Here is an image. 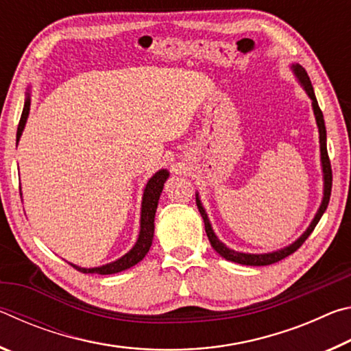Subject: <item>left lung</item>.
<instances>
[{
    "label": "left lung",
    "mask_w": 351,
    "mask_h": 351,
    "mask_svg": "<svg viewBox=\"0 0 351 351\" xmlns=\"http://www.w3.org/2000/svg\"><path fill=\"white\" fill-rule=\"evenodd\" d=\"M291 71H293L297 82L300 83V86L304 88L305 93L308 94V97L311 99V106H313V112H314V117H316V123H317V128H319V144H320V165H322V173H324V197H322V203H320L319 209L316 212V215H314L313 221L308 226L304 234H302L299 239L291 243V245L285 246L282 249H277V251H272V252H263V254H249V252H239V251H234V249H230L224 245L223 241H219L218 237L215 235L212 229V224L209 221V217H207L206 209L203 207V203H201L199 199V193L197 192V206H198V210L201 213V217L204 219V228H206V234L209 237V241L212 247L215 249L217 254L221 255L223 258L229 260V261H234V263H240V265H246V266H266V265H272V263H277V261L283 260L285 257H288L293 252H295L297 249H299L302 245H304V241L310 237V234L316 228V224L319 223V219L322 218L324 212L326 210V206H328V201H330V195H331V181H332V175H331V165H330V159H328V152H326V130H325V122H324V114L322 111L319 108V104H317V99H316V94H314L313 90V85H311V80L310 77H308L306 71L300 66L299 63H294L291 64Z\"/></svg>",
    "instance_id": "left-lung-1"
}]
</instances>
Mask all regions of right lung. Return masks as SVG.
<instances>
[{
    "mask_svg": "<svg viewBox=\"0 0 351 351\" xmlns=\"http://www.w3.org/2000/svg\"><path fill=\"white\" fill-rule=\"evenodd\" d=\"M29 110H31V93L27 91L26 99H25V108H23L19 130H16V145H19V141L23 134V130H25V127H26ZM169 176H170L169 170L161 169V170H158L156 173L150 178V180H148L147 186L144 189V195H142L141 229H139L138 240H136L134 246L130 249L125 255H122L121 258L111 261V263L97 266V268H82V266H77L74 263H71V266H74L77 271L83 272V274L106 276V274H116V272L125 271L128 268H132V266L138 265L139 261L145 257L147 252L150 251L153 234H154V215H156L158 201L162 193L164 182L167 181Z\"/></svg>",
    "mask_w": 351,
    "mask_h": 351,
    "instance_id": "obj_1",
    "label": "right lung"
}]
</instances>
